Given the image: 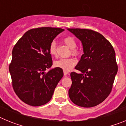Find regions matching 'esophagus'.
Instances as JSON below:
<instances>
[{
  "label": "esophagus",
  "mask_w": 126,
  "mask_h": 126,
  "mask_svg": "<svg viewBox=\"0 0 126 126\" xmlns=\"http://www.w3.org/2000/svg\"><path fill=\"white\" fill-rule=\"evenodd\" d=\"M63 72H64V75L65 76H67V74H69V72L67 71H65V70H64V71H63Z\"/></svg>",
  "instance_id": "1"
}]
</instances>
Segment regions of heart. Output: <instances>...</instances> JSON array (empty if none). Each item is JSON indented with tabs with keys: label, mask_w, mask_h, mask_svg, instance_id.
I'll list each match as a JSON object with an SVG mask.
<instances>
[{
	"label": "heart",
	"mask_w": 126,
	"mask_h": 126,
	"mask_svg": "<svg viewBox=\"0 0 126 126\" xmlns=\"http://www.w3.org/2000/svg\"><path fill=\"white\" fill-rule=\"evenodd\" d=\"M63 42L65 45L71 48V53L73 55H78L79 54V50L76 48L77 43L75 39L71 36H67L63 39ZM49 53L52 56L56 57L57 55V45L55 41H52L50 43L48 47ZM76 64V60L73 57L62 58L61 59L55 61L54 62V66L57 68L68 71L71 68H73L74 65Z\"/></svg>",
	"instance_id": "obj_1"
}]
</instances>
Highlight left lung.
<instances>
[{"label":"left lung","mask_w":126,"mask_h":126,"mask_svg":"<svg viewBox=\"0 0 126 126\" xmlns=\"http://www.w3.org/2000/svg\"><path fill=\"white\" fill-rule=\"evenodd\" d=\"M82 42L83 53L71 73V100L79 107H92L102 103L112 91L118 66L115 50L102 34L90 29L67 28Z\"/></svg>","instance_id":"1"}]
</instances>
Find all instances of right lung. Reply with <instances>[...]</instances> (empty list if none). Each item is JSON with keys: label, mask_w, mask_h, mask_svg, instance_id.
I'll list each match as a JSON object with an SVG mask.
<instances>
[{"label": "right lung", "mask_w": 126, "mask_h": 126, "mask_svg": "<svg viewBox=\"0 0 126 126\" xmlns=\"http://www.w3.org/2000/svg\"><path fill=\"white\" fill-rule=\"evenodd\" d=\"M63 31L59 28L31 29L13 48L9 65L12 85L17 96L29 105L41 106L49 102L64 76L57 67L45 72L52 65L50 43Z\"/></svg>", "instance_id": "right-lung-1"}]
</instances>
